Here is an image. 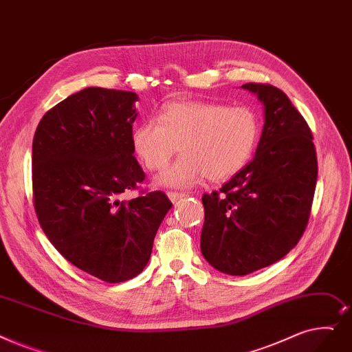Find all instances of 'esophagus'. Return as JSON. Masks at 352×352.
I'll return each mask as SVG.
<instances>
[{
    "mask_svg": "<svg viewBox=\"0 0 352 352\" xmlns=\"http://www.w3.org/2000/svg\"><path fill=\"white\" fill-rule=\"evenodd\" d=\"M184 197H187L186 192H177V191H170V192H168V198H170L173 203L179 201L181 198H184Z\"/></svg>",
    "mask_w": 352,
    "mask_h": 352,
    "instance_id": "obj_1",
    "label": "esophagus"
}]
</instances>
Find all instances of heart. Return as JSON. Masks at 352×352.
I'll list each match as a JSON object with an SVG mask.
<instances>
[{
	"label": "heart",
	"mask_w": 352,
	"mask_h": 352,
	"mask_svg": "<svg viewBox=\"0 0 352 352\" xmlns=\"http://www.w3.org/2000/svg\"><path fill=\"white\" fill-rule=\"evenodd\" d=\"M261 122L249 106L211 102H175L158 118L135 128L132 142L148 170L161 171L179 151L184 152L158 178L164 187L188 188L204 177L224 181L252 158Z\"/></svg>",
	"instance_id": "heart-1"
}]
</instances>
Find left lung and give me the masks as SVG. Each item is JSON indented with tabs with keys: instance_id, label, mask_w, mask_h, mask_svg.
I'll list each match as a JSON object with an SVG mask.
<instances>
[{
	"instance_id": "1",
	"label": "left lung",
	"mask_w": 352,
	"mask_h": 352,
	"mask_svg": "<svg viewBox=\"0 0 352 352\" xmlns=\"http://www.w3.org/2000/svg\"><path fill=\"white\" fill-rule=\"evenodd\" d=\"M262 102L265 125L254 158L204 194L201 253L219 272L244 276L292 250L305 232L318 177L316 152L307 120L283 91L246 83Z\"/></svg>"
}]
</instances>
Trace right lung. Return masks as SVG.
Returning <instances> with one entry per match:
<instances>
[{
  "label": "right lung",
  "mask_w": 352,
  "mask_h": 352,
  "mask_svg": "<svg viewBox=\"0 0 352 352\" xmlns=\"http://www.w3.org/2000/svg\"><path fill=\"white\" fill-rule=\"evenodd\" d=\"M133 91L86 87L43 116L33 140V192L40 226L65 258L119 283L148 265L173 207L161 191L132 200L145 174L133 157Z\"/></svg>",
  "instance_id": "add662e5"
}]
</instances>
